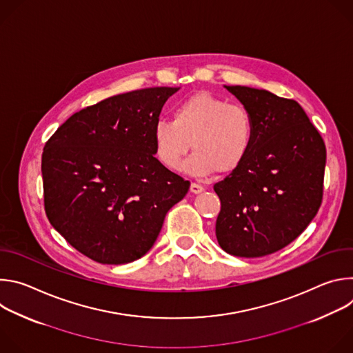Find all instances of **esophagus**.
Wrapping results in <instances>:
<instances>
[{
  "instance_id": "1",
  "label": "esophagus",
  "mask_w": 353,
  "mask_h": 353,
  "mask_svg": "<svg viewBox=\"0 0 353 353\" xmlns=\"http://www.w3.org/2000/svg\"><path fill=\"white\" fill-rule=\"evenodd\" d=\"M190 191H191L192 194H199V192H203V191H204V187H203V185H199V184H196V183H191V185H190Z\"/></svg>"
}]
</instances>
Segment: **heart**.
Returning <instances> with one entry per match:
<instances>
[{
  "mask_svg": "<svg viewBox=\"0 0 353 353\" xmlns=\"http://www.w3.org/2000/svg\"><path fill=\"white\" fill-rule=\"evenodd\" d=\"M172 120H159L152 128L154 155L170 170L185 169L195 177L240 169L254 143V119L247 108L229 103L208 92L194 93L173 109Z\"/></svg>",
  "mask_w": 353,
  "mask_h": 353,
  "instance_id": "b5f03b06",
  "label": "heart"
}]
</instances>
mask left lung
<instances>
[{
  "label": "left lung",
  "instance_id": "left-lung-1",
  "mask_svg": "<svg viewBox=\"0 0 353 353\" xmlns=\"http://www.w3.org/2000/svg\"><path fill=\"white\" fill-rule=\"evenodd\" d=\"M225 88L253 116L256 135L240 169L214 185L221 199L216 239L232 256L263 257L292 243L319 212L325 143L296 100Z\"/></svg>",
  "mask_w": 353,
  "mask_h": 353
}]
</instances>
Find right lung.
Masks as SVG:
<instances>
[{
    "label": "right lung",
    "mask_w": 353,
    "mask_h": 353,
    "mask_svg": "<svg viewBox=\"0 0 353 353\" xmlns=\"http://www.w3.org/2000/svg\"><path fill=\"white\" fill-rule=\"evenodd\" d=\"M179 88L108 97L72 114L41 155L44 211L53 228L100 264L141 259L190 181L154 155L152 128Z\"/></svg>",
    "instance_id": "obj_1"
}]
</instances>
